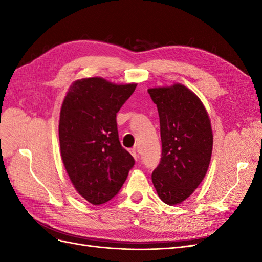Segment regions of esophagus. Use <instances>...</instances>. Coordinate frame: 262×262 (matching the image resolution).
I'll list each match as a JSON object with an SVG mask.
<instances>
[{
    "label": "esophagus",
    "instance_id": "obj_1",
    "mask_svg": "<svg viewBox=\"0 0 262 262\" xmlns=\"http://www.w3.org/2000/svg\"><path fill=\"white\" fill-rule=\"evenodd\" d=\"M130 153H131L132 156L134 157V160H138V158H139V154L137 153V149H136V148L130 149Z\"/></svg>",
    "mask_w": 262,
    "mask_h": 262
}]
</instances>
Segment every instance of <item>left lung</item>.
<instances>
[{
	"mask_svg": "<svg viewBox=\"0 0 262 262\" xmlns=\"http://www.w3.org/2000/svg\"><path fill=\"white\" fill-rule=\"evenodd\" d=\"M160 116L162 158L152 173L161 200L185 201L208 171L213 134L209 115L196 95L181 84L147 90Z\"/></svg>",
	"mask_w": 262,
	"mask_h": 262,
	"instance_id": "8db88e82",
	"label": "left lung"
}]
</instances>
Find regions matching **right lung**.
Segmentation results:
<instances>
[{
	"label": "right lung",
	"instance_id": "right-lung-1",
	"mask_svg": "<svg viewBox=\"0 0 262 262\" xmlns=\"http://www.w3.org/2000/svg\"><path fill=\"white\" fill-rule=\"evenodd\" d=\"M137 84L101 77L75 81L63 100L59 122L61 157L76 191L94 205L119 192L134 158L119 141L117 113Z\"/></svg>",
	"mask_w": 262,
	"mask_h": 262
}]
</instances>
